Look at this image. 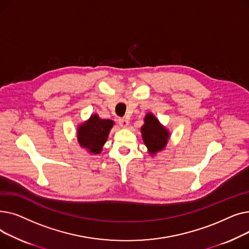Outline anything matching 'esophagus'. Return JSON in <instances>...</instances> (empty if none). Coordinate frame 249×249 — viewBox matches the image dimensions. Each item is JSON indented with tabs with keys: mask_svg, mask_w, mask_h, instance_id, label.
<instances>
[{
	"mask_svg": "<svg viewBox=\"0 0 249 249\" xmlns=\"http://www.w3.org/2000/svg\"><path fill=\"white\" fill-rule=\"evenodd\" d=\"M118 123L122 127V128H127L129 125V121L126 119V118H120L119 120H118Z\"/></svg>",
	"mask_w": 249,
	"mask_h": 249,
	"instance_id": "esophagus-1",
	"label": "esophagus"
}]
</instances>
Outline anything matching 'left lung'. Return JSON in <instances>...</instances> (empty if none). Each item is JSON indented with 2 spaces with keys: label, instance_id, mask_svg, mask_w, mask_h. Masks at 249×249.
Masks as SVG:
<instances>
[{
  "label": "left lung",
  "instance_id": "obj_1",
  "mask_svg": "<svg viewBox=\"0 0 249 249\" xmlns=\"http://www.w3.org/2000/svg\"><path fill=\"white\" fill-rule=\"evenodd\" d=\"M143 120H144V124L142 125L140 130L142 139L147 147L148 153L154 156L166 147L171 133L150 112L145 115Z\"/></svg>",
  "mask_w": 249,
  "mask_h": 249
}]
</instances>
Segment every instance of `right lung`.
<instances>
[{
  "mask_svg": "<svg viewBox=\"0 0 249 249\" xmlns=\"http://www.w3.org/2000/svg\"><path fill=\"white\" fill-rule=\"evenodd\" d=\"M113 126L114 121L102 119L98 114H91L88 120L76 128L78 144L90 154L101 153Z\"/></svg>",
  "mask_w": 249,
  "mask_h": 249,
  "instance_id": "1",
  "label": "right lung"
}]
</instances>
